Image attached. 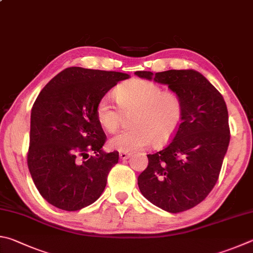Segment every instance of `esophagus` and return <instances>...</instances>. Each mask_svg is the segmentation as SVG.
Returning <instances> with one entry per match:
<instances>
[{"label":"esophagus","instance_id":"esophagus-1","mask_svg":"<svg viewBox=\"0 0 253 253\" xmlns=\"http://www.w3.org/2000/svg\"><path fill=\"white\" fill-rule=\"evenodd\" d=\"M131 156V154H128V153H119V158L121 159H123V160H125V159H128Z\"/></svg>","mask_w":253,"mask_h":253}]
</instances>
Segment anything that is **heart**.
<instances>
[{
  "label": "heart",
  "mask_w": 253,
  "mask_h": 253,
  "mask_svg": "<svg viewBox=\"0 0 253 253\" xmlns=\"http://www.w3.org/2000/svg\"><path fill=\"white\" fill-rule=\"evenodd\" d=\"M119 108L131 117L132 128L117 132L108 141L112 149L131 153L145 148L151 142L164 144L176 134L182 122L183 104L176 91L164 90L151 81L132 79L115 90ZM100 127L113 132L121 123L122 113L112 104L108 96L100 98L95 109Z\"/></svg>",
  "instance_id": "1"
}]
</instances>
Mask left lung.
Returning <instances> with one entry per match:
<instances>
[{"mask_svg": "<svg viewBox=\"0 0 253 253\" xmlns=\"http://www.w3.org/2000/svg\"><path fill=\"white\" fill-rule=\"evenodd\" d=\"M135 74L176 91L183 104L182 122L167 147L147 155L138 177L147 200L171 213L200 204L218 180L230 141L227 105L217 88L195 70Z\"/></svg>", "mask_w": 253, "mask_h": 253, "instance_id": "obj_1", "label": "left lung"}]
</instances>
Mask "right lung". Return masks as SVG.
I'll return each mask as SVG.
<instances>
[{
  "mask_svg": "<svg viewBox=\"0 0 253 253\" xmlns=\"http://www.w3.org/2000/svg\"><path fill=\"white\" fill-rule=\"evenodd\" d=\"M129 77L68 67L41 90L31 113L27 165L36 188L50 205L76 211L103 194L119 155L103 150L106 135L96 119V105Z\"/></svg>",
  "mask_w": 253,
  "mask_h": 253,
  "instance_id": "obj_1",
  "label": "right lung"
}]
</instances>
